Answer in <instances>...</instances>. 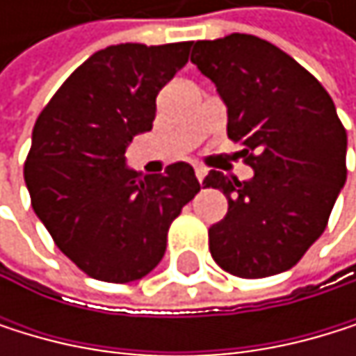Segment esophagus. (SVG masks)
I'll return each mask as SVG.
<instances>
[{
  "mask_svg": "<svg viewBox=\"0 0 356 356\" xmlns=\"http://www.w3.org/2000/svg\"><path fill=\"white\" fill-rule=\"evenodd\" d=\"M194 172H196V179L202 181V179H204V175H207V168L200 166V164H194Z\"/></svg>",
  "mask_w": 356,
  "mask_h": 356,
  "instance_id": "1",
  "label": "esophagus"
}]
</instances>
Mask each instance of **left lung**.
I'll list each match as a JSON object with an SVG mask.
<instances>
[{
	"instance_id": "8db88e82",
	"label": "left lung",
	"mask_w": 356,
	"mask_h": 356,
	"mask_svg": "<svg viewBox=\"0 0 356 356\" xmlns=\"http://www.w3.org/2000/svg\"><path fill=\"white\" fill-rule=\"evenodd\" d=\"M192 63L216 85L228 138L254 168L250 181L204 177V188L228 198V213L209 228L211 256L237 277L282 273L327 228L346 184V130L325 87L267 40H198Z\"/></svg>"
}]
</instances>
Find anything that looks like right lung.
I'll list each match as a JSON object with an SVG mask.
<instances>
[{
  "label": "right lung",
  "mask_w": 356,
  "mask_h": 356,
  "mask_svg": "<svg viewBox=\"0 0 356 356\" xmlns=\"http://www.w3.org/2000/svg\"><path fill=\"white\" fill-rule=\"evenodd\" d=\"M192 42H136L93 53L40 113L25 162L31 207L55 245L87 275L126 284L154 271L166 235L200 184L186 162L160 175L126 164L156 119L160 89L188 63Z\"/></svg>",
  "instance_id": "1"
}]
</instances>
